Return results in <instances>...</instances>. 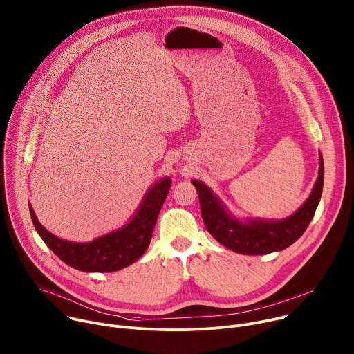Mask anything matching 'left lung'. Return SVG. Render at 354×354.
Wrapping results in <instances>:
<instances>
[{"instance_id": "8db88e82", "label": "left lung", "mask_w": 354, "mask_h": 354, "mask_svg": "<svg viewBox=\"0 0 354 354\" xmlns=\"http://www.w3.org/2000/svg\"><path fill=\"white\" fill-rule=\"evenodd\" d=\"M192 183L198 194L205 225L221 245L242 255H266L286 249L306 232L322 196L324 160L319 157V176L304 206L281 221L241 223L228 216L220 200L205 183L198 180Z\"/></svg>"}]
</instances>
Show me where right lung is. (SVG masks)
I'll return each instance as SVG.
<instances>
[{
	"label": "right lung",
	"mask_w": 354,
	"mask_h": 354,
	"mask_svg": "<svg viewBox=\"0 0 354 354\" xmlns=\"http://www.w3.org/2000/svg\"><path fill=\"white\" fill-rule=\"evenodd\" d=\"M169 189L171 179H161L148 190L126 227L86 243L57 238L37 221L30 205L29 210L37 234L64 263L81 272H116L134 263L147 250Z\"/></svg>",
	"instance_id": "1"
}]
</instances>
